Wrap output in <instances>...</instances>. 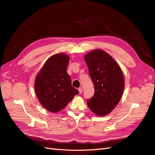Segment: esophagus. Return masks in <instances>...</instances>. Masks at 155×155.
Wrapping results in <instances>:
<instances>
[{
    "label": "esophagus",
    "mask_w": 155,
    "mask_h": 155,
    "mask_svg": "<svg viewBox=\"0 0 155 155\" xmlns=\"http://www.w3.org/2000/svg\"><path fill=\"white\" fill-rule=\"evenodd\" d=\"M78 91H79V94H81L82 93V87H79L78 89Z\"/></svg>",
    "instance_id": "1"
}]
</instances>
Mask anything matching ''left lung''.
Returning <instances> with one entry per match:
<instances>
[{"label": "left lung", "mask_w": 155, "mask_h": 155, "mask_svg": "<svg viewBox=\"0 0 155 155\" xmlns=\"http://www.w3.org/2000/svg\"><path fill=\"white\" fill-rule=\"evenodd\" d=\"M95 92L87 100L88 107L98 116L108 114L118 104L124 90L120 67L108 53L96 49L84 56Z\"/></svg>", "instance_id": "left-lung-1"}]
</instances>
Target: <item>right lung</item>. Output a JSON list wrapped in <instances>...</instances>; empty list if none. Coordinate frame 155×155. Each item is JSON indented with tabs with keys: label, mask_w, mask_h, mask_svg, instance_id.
Here are the masks:
<instances>
[{
	"label": "right lung",
	"mask_w": 155,
	"mask_h": 155,
	"mask_svg": "<svg viewBox=\"0 0 155 155\" xmlns=\"http://www.w3.org/2000/svg\"><path fill=\"white\" fill-rule=\"evenodd\" d=\"M69 61V57L64 54L51 56L36 78L34 88L38 99L49 112L60 111L79 94L67 73Z\"/></svg>",
	"instance_id": "1"
}]
</instances>
